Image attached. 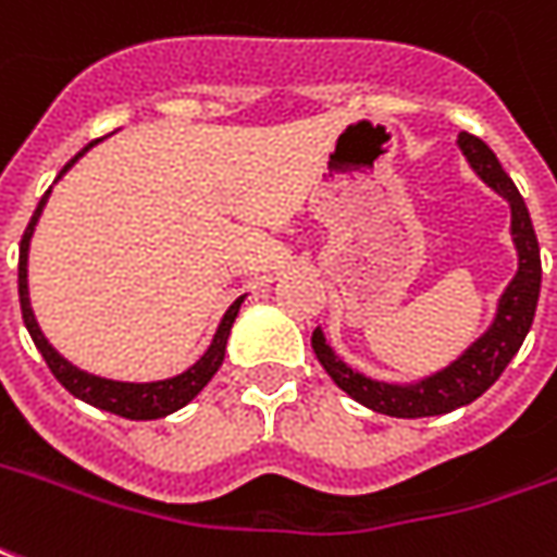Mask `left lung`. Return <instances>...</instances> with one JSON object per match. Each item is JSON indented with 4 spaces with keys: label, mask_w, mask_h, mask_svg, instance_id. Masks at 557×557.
Listing matches in <instances>:
<instances>
[{
    "label": "left lung",
    "mask_w": 557,
    "mask_h": 557,
    "mask_svg": "<svg viewBox=\"0 0 557 557\" xmlns=\"http://www.w3.org/2000/svg\"><path fill=\"white\" fill-rule=\"evenodd\" d=\"M458 147H461V153L470 162V169L476 171L482 184H488L497 196L507 198L509 235L516 244L519 268H516V277L509 280L504 295L497 298L492 325L458 359L449 361L441 371L428 373L422 380H413V383H386V380L364 376L356 368H349L344 359H337L332 346L325 344L322 329H317L310 344H313L319 364L349 398L364 404L373 413L395 416V419H422V416H443L453 413L458 407H468L504 373V368L512 361V356L519 352V346L524 344V337L531 332V322H534L543 268H540V244H536L524 198L519 196L516 184L509 181L507 171L500 169V162L488 150V144L461 132Z\"/></svg>",
    "instance_id": "1"
}]
</instances>
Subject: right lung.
<instances>
[{"label":"right lung","mask_w":557,"mask_h":557,"mask_svg":"<svg viewBox=\"0 0 557 557\" xmlns=\"http://www.w3.org/2000/svg\"><path fill=\"white\" fill-rule=\"evenodd\" d=\"M96 144L99 141H89L72 162H65V169L60 171V177L75 165L77 159L87 153L89 147H96ZM60 177H57V181H60ZM57 181H53V184H57ZM50 189H53V186H50ZM50 189L41 196V201H38V208H35L33 213V220L26 225V232H23L21 265H17V292H21L23 322H26V332L33 337V344L38 346V352L48 361L50 373H53L75 398L87 400V404L99 407V410H108V413L123 416V419H162V416H169L174 413V410L186 407L201 388L211 383L213 373L220 371V364H223L225 359V344H228V334H232L235 317H238L240 305H244V295L225 310V317L220 319L216 334H213L211 346L205 349V356H201L193 368H186L184 373H177V376L153 380V383H123V380H108V376H96V373L81 371L77 364H72L69 359H62L60 352L50 346L45 332L38 329V319H35L33 313V305H29V240H33L38 216H41L45 205H48Z\"/></svg>","instance_id":"right-lung-1"}]
</instances>
